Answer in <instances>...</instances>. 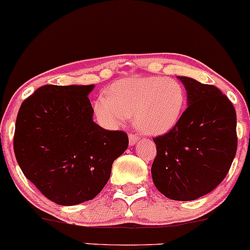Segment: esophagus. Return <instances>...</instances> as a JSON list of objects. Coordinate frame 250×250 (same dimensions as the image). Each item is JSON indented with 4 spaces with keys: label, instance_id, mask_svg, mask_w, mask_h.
I'll return each mask as SVG.
<instances>
[{
    "label": "esophagus",
    "instance_id": "1",
    "mask_svg": "<svg viewBox=\"0 0 250 250\" xmlns=\"http://www.w3.org/2000/svg\"><path fill=\"white\" fill-rule=\"evenodd\" d=\"M138 140H140L138 136L133 135V133H130V135H128V143H130V146H135V144L138 142Z\"/></svg>",
    "mask_w": 250,
    "mask_h": 250
}]
</instances>
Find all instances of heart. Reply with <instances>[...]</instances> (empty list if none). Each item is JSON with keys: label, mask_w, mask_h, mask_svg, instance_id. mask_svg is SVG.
I'll list each match as a JSON object with an SVG mask.
<instances>
[{"label": "heart", "mask_w": 250, "mask_h": 250, "mask_svg": "<svg viewBox=\"0 0 250 250\" xmlns=\"http://www.w3.org/2000/svg\"><path fill=\"white\" fill-rule=\"evenodd\" d=\"M187 94L178 81L163 77H132L115 82L94 104L97 122L107 128L123 125L130 115L141 132L160 136L181 122Z\"/></svg>", "instance_id": "obj_1"}]
</instances>
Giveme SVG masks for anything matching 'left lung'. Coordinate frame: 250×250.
I'll use <instances>...</instances> for the list:
<instances>
[{
  "instance_id": "left-lung-1",
  "label": "left lung",
  "mask_w": 250,
  "mask_h": 250,
  "mask_svg": "<svg viewBox=\"0 0 250 250\" xmlns=\"http://www.w3.org/2000/svg\"><path fill=\"white\" fill-rule=\"evenodd\" d=\"M188 108L168 133L154 138L151 177L156 189L176 201H192L224 181L237 150L236 112L214 85L178 76Z\"/></svg>"
}]
</instances>
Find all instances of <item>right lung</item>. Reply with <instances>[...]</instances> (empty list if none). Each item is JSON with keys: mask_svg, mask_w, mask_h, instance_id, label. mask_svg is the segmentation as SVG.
Masks as SVG:
<instances>
[{"mask_svg": "<svg viewBox=\"0 0 250 250\" xmlns=\"http://www.w3.org/2000/svg\"><path fill=\"white\" fill-rule=\"evenodd\" d=\"M90 85H44L20 106L14 153L31 183L50 201L76 206L100 194L112 165L127 149L123 131L92 120Z\"/></svg>", "mask_w": 250, "mask_h": 250, "instance_id": "1", "label": "right lung"}]
</instances>
